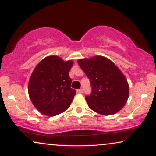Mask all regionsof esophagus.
<instances>
[{
    "label": "esophagus",
    "mask_w": 156,
    "mask_h": 156,
    "mask_svg": "<svg viewBox=\"0 0 156 156\" xmlns=\"http://www.w3.org/2000/svg\"><path fill=\"white\" fill-rule=\"evenodd\" d=\"M76 92H77L78 94H82V92H83V89H77V90H76Z\"/></svg>",
    "instance_id": "1"
}]
</instances>
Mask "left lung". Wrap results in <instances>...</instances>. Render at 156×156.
<instances>
[{"label": "left lung", "mask_w": 156, "mask_h": 156, "mask_svg": "<svg viewBox=\"0 0 156 156\" xmlns=\"http://www.w3.org/2000/svg\"><path fill=\"white\" fill-rule=\"evenodd\" d=\"M89 80L92 92L85 99L89 107L103 116L122 109L129 99V86L119 68L107 57L97 55L77 61Z\"/></svg>", "instance_id": "8db88e82"}]
</instances>
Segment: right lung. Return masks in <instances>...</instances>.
<instances>
[{
  "label": "right lung",
  "instance_id": "1",
  "mask_svg": "<svg viewBox=\"0 0 156 156\" xmlns=\"http://www.w3.org/2000/svg\"><path fill=\"white\" fill-rule=\"evenodd\" d=\"M73 60L64 61L50 55L42 59L34 69L28 82V94L38 112L55 116L69 107L76 91L71 88L69 70Z\"/></svg>",
  "mask_w": 156,
  "mask_h": 156
}]
</instances>
